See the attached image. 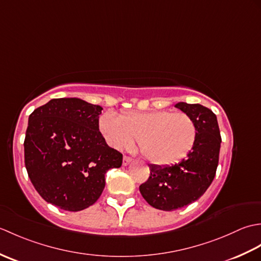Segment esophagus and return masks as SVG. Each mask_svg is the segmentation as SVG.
Wrapping results in <instances>:
<instances>
[{
  "label": "esophagus",
  "mask_w": 261,
  "mask_h": 261,
  "mask_svg": "<svg viewBox=\"0 0 261 261\" xmlns=\"http://www.w3.org/2000/svg\"><path fill=\"white\" fill-rule=\"evenodd\" d=\"M132 160H134V159L130 158V157L124 156V157H123V162H122V165H123V166H127V165L132 163Z\"/></svg>",
  "instance_id": "1"
}]
</instances>
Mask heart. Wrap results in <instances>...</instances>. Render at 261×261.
Segmentation results:
<instances>
[{"mask_svg":"<svg viewBox=\"0 0 261 261\" xmlns=\"http://www.w3.org/2000/svg\"><path fill=\"white\" fill-rule=\"evenodd\" d=\"M98 129L108 145L124 150L137 138L141 153L158 166H170L184 159L194 147L197 126L192 116L170 111H122L115 116L105 112Z\"/></svg>","mask_w":261,"mask_h":261,"instance_id":"1","label":"heart"}]
</instances>
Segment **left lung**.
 I'll list each match as a JSON object with an SVG mask.
<instances>
[{
    "label": "left lung",
    "instance_id": "1",
    "mask_svg": "<svg viewBox=\"0 0 261 261\" xmlns=\"http://www.w3.org/2000/svg\"><path fill=\"white\" fill-rule=\"evenodd\" d=\"M175 107L195 121L197 138L179 163L149 165L150 176L139 190L148 204L162 211H174L197 201L213 181L219 164L221 136L216 115L201 104L179 102Z\"/></svg>",
    "mask_w": 261,
    "mask_h": 261
}]
</instances>
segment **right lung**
I'll use <instances>...</instances> for the list:
<instances>
[{
    "label": "right lung",
    "mask_w": 261,
    "mask_h": 261,
    "mask_svg": "<svg viewBox=\"0 0 261 261\" xmlns=\"http://www.w3.org/2000/svg\"><path fill=\"white\" fill-rule=\"evenodd\" d=\"M99 105L76 97L50 99L29 116L24 164L46 202L77 212L95 203L105 174L122 165V153L108 146L98 130Z\"/></svg>",
    "instance_id": "right-lung-1"
}]
</instances>
